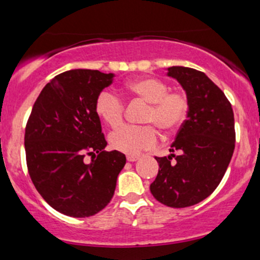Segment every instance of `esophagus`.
<instances>
[{
  "label": "esophagus",
  "instance_id": "1",
  "mask_svg": "<svg viewBox=\"0 0 260 260\" xmlns=\"http://www.w3.org/2000/svg\"><path fill=\"white\" fill-rule=\"evenodd\" d=\"M137 160H138V156H134V155H128L127 156V161H129V162H134Z\"/></svg>",
  "mask_w": 260,
  "mask_h": 260
}]
</instances>
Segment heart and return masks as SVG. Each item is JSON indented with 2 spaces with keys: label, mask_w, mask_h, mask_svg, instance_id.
<instances>
[{
  "label": "heart",
  "mask_w": 260,
  "mask_h": 260,
  "mask_svg": "<svg viewBox=\"0 0 260 260\" xmlns=\"http://www.w3.org/2000/svg\"><path fill=\"white\" fill-rule=\"evenodd\" d=\"M126 92L148 103L143 122L151 123L162 133H170L183 123L189 111V103L182 91H170L166 82L153 77L134 79L127 83ZM95 112L104 123L111 128L120 126L123 120L124 104L111 90H103L96 96ZM115 150L128 155H138L143 150L154 148L157 133L150 124L123 126L113 131L109 138Z\"/></svg>",
  "instance_id": "b5f03b06"
}]
</instances>
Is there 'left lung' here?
I'll return each instance as SVG.
<instances>
[{
    "instance_id": "left-lung-1",
    "label": "left lung",
    "mask_w": 260,
    "mask_h": 260,
    "mask_svg": "<svg viewBox=\"0 0 260 260\" xmlns=\"http://www.w3.org/2000/svg\"><path fill=\"white\" fill-rule=\"evenodd\" d=\"M168 76L184 89L189 111L171 144L172 154L155 157L159 172L150 192L164 205L186 208L204 201L221 182L235 150V118L228 98L205 73L174 66Z\"/></svg>"
}]
</instances>
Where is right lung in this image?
<instances>
[{
    "mask_svg": "<svg viewBox=\"0 0 260 260\" xmlns=\"http://www.w3.org/2000/svg\"><path fill=\"white\" fill-rule=\"evenodd\" d=\"M113 73L92 70L63 72L44 86L25 127L26 166L35 188L64 215L88 217L112 199L124 154L105 151L96 96ZM85 154L97 157L84 162Z\"/></svg>",
    "mask_w": 260,
    "mask_h": 260,
    "instance_id": "obj_1",
    "label": "right lung"
}]
</instances>
